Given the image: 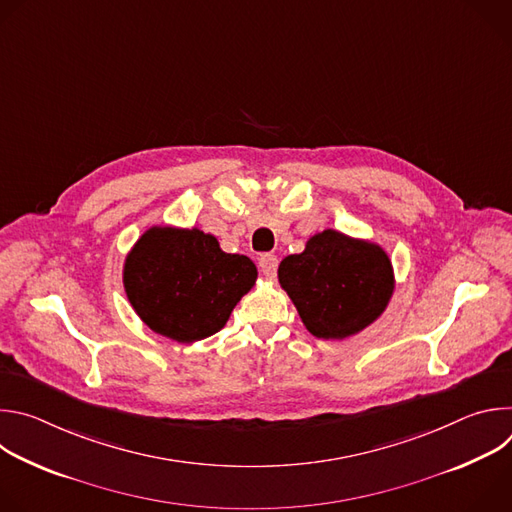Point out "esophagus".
Wrapping results in <instances>:
<instances>
[{
	"label": "esophagus",
	"instance_id": "esophagus-1",
	"mask_svg": "<svg viewBox=\"0 0 512 512\" xmlns=\"http://www.w3.org/2000/svg\"><path fill=\"white\" fill-rule=\"evenodd\" d=\"M277 265H279V261H277V257L271 255V253H265V255L259 257V269H261V273L267 275V277H275Z\"/></svg>",
	"mask_w": 512,
	"mask_h": 512
}]
</instances>
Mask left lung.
<instances>
[{
    "mask_svg": "<svg viewBox=\"0 0 512 512\" xmlns=\"http://www.w3.org/2000/svg\"><path fill=\"white\" fill-rule=\"evenodd\" d=\"M279 283L316 338H348L375 322L393 294V269L377 245L338 231L314 235L279 263Z\"/></svg>",
    "mask_w": 512,
    "mask_h": 512,
    "instance_id": "8db88e82",
    "label": "left lung"
}]
</instances>
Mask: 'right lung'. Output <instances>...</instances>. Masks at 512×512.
Returning <instances> with one entry per match:
<instances>
[{
  "instance_id": "1",
  "label": "right lung",
  "mask_w": 512,
  "mask_h": 512,
  "mask_svg": "<svg viewBox=\"0 0 512 512\" xmlns=\"http://www.w3.org/2000/svg\"><path fill=\"white\" fill-rule=\"evenodd\" d=\"M257 267L225 253L198 229L154 227L125 261L123 283L137 316L176 342L202 340L221 330L253 287Z\"/></svg>"
}]
</instances>
